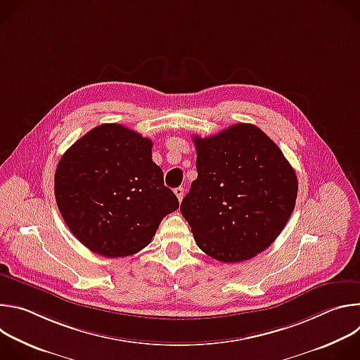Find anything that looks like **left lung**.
I'll list each match as a JSON object with an SVG mask.
<instances>
[{
  "label": "left lung",
  "mask_w": 360,
  "mask_h": 360,
  "mask_svg": "<svg viewBox=\"0 0 360 360\" xmlns=\"http://www.w3.org/2000/svg\"><path fill=\"white\" fill-rule=\"evenodd\" d=\"M56 199L72 235L94 253L124 258L143 249L179 208L152 161V142L104 124L79 138L56 171Z\"/></svg>",
  "instance_id": "1"
}]
</instances>
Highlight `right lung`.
<instances>
[{
    "label": "right lung",
    "instance_id": "right-lung-1",
    "mask_svg": "<svg viewBox=\"0 0 360 360\" xmlns=\"http://www.w3.org/2000/svg\"><path fill=\"white\" fill-rule=\"evenodd\" d=\"M198 178L181 203L196 245L221 262L265 250L289 221L297 195L293 168L258 127L236 124L195 138Z\"/></svg>",
    "mask_w": 360,
    "mask_h": 360
}]
</instances>
